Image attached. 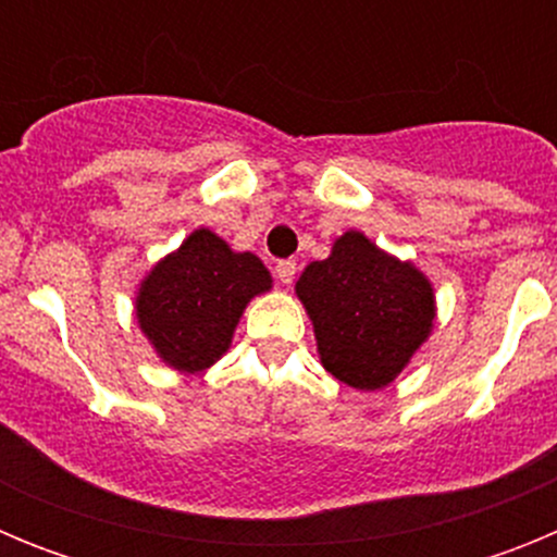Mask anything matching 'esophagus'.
Wrapping results in <instances>:
<instances>
[{"label":"esophagus","mask_w":557,"mask_h":557,"mask_svg":"<svg viewBox=\"0 0 557 557\" xmlns=\"http://www.w3.org/2000/svg\"><path fill=\"white\" fill-rule=\"evenodd\" d=\"M295 273H298V264L293 259H282V262L275 264V275H278V282L282 284H293Z\"/></svg>","instance_id":"esophagus-1"}]
</instances>
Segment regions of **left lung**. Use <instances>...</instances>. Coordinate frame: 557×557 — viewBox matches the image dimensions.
Wrapping results in <instances>:
<instances>
[{"instance_id":"8db88e82","label":"left lung","mask_w":557,"mask_h":557,"mask_svg":"<svg viewBox=\"0 0 557 557\" xmlns=\"http://www.w3.org/2000/svg\"><path fill=\"white\" fill-rule=\"evenodd\" d=\"M295 295L314 326L323 368L357 391L391 385L435 321L430 278L359 231L339 236L329 259L307 264Z\"/></svg>"}]
</instances>
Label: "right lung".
<instances>
[{
	"instance_id": "add662e5",
	"label": "right lung",
	"mask_w": 557,
	"mask_h": 557,
	"mask_svg": "<svg viewBox=\"0 0 557 557\" xmlns=\"http://www.w3.org/2000/svg\"><path fill=\"white\" fill-rule=\"evenodd\" d=\"M273 287L253 253H236L214 231H191L136 293V321L166 366L181 373L211 368L228 351L250 298Z\"/></svg>"
}]
</instances>
